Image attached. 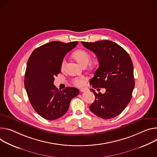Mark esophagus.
<instances>
[{
    "mask_svg": "<svg viewBox=\"0 0 157 157\" xmlns=\"http://www.w3.org/2000/svg\"><path fill=\"white\" fill-rule=\"evenodd\" d=\"M89 90V89L88 88H82L80 89V91L81 92H85V91H88Z\"/></svg>",
    "mask_w": 157,
    "mask_h": 157,
    "instance_id": "obj_1",
    "label": "esophagus"
}]
</instances>
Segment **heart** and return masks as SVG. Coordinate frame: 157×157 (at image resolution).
Listing matches in <instances>:
<instances>
[{
    "instance_id": "b5f03b06",
    "label": "heart",
    "mask_w": 157,
    "mask_h": 157,
    "mask_svg": "<svg viewBox=\"0 0 157 157\" xmlns=\"http://www.w3.org/2000/svg\"><path fill=\"white\" fill-rule=\"evenodd\" d=\"M73 57L77 62H78L82 66H86L88 64L90 59L91 58L90 52L86 50L82 49L75 51L73 54ZM91 64H93V63H91ZM66 59H64L62 61L61 64V69H64L66 67ZM86 81H87V78L84 76L76 78L73 79V84L75 85V86H83V85L86 84Z\"/></svg>"
}]
</instances>
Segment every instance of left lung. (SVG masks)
<instances>
[{
  "label": "left lung",
  "instance_id": "1",
  "mask_svg": "<svg viewBox=\"0 0 157 157\" xmlns=\"http://www.w3.org/2000/svg\"><path fill=\"white\" fill-rule=\"evenodd\" d=\"M81 43L95 53L99 64L90 83L95 89L106 90L102 94L90 89L94 94L95 100L90 109L95 115L103 119L115 117L130 101L135 87L130 56L122 47L111 40Z\"/></svg>",
  "mask_w": 157,
  "mask_h": 157
}]
</instances>
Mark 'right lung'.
I'll return each mask as SVG.
<instances>
[{
	"mask_svg": "<svg viewBox=\"0 0 157 157\" xmlns=\"http://www.w3.org/2000/svg\"><path fill=\"white\" fill-rule=\"evenodd\" d=\"M78 43L52 41L36 48L28 59L25 88L34 109L46 120H54L63 117L71 99L79 93L73 87L58 90L53 84L54 76L61 72L64 57Z\"/></svg>",
	"mask_w": 157,
	"mask_h": 157,
	"instance_id": "obj_1",
	"label": "right lung"
}]
</instances>
